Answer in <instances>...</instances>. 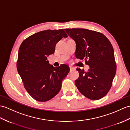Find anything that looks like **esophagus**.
I'll use <instances>...</instances> for the list:
<instances>
[{
    "label": "esophagus",
    "mask_w": 130,
    "mask_h": 130,
    "mask_svg": "<svg viewBox=\"0 0 130 130\" xmlns=\"http://www.w3.org/2000/svg\"><path fill=\"white\" fill-rule=\"evenodd\" d=\"M70 71H72V70H75V68H74V67H72V66H70Z\"/></svg>",
    "instance_id": "1"
}]
</instances>
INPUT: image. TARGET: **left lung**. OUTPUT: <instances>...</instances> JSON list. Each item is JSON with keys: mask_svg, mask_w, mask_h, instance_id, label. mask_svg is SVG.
I'll use <instances>...</instances> for the list:
<instances>
[{"mask_svg": "<svg viewBox=\"0 0 130 130\" xmlns=\"http://www.w3.org/2000/svg\"><path fill=\"white\" fill-rule=\"evenodd\" d=\"M76 43L75 55L84 59L90 69L77 68L79 77L75 81L79 91L89 99L97 100L109 91L115 76L116 65L113 47L102 33L85 29H66Z\"/></svg>", "mask_w": 130, "mask_h": 130, "instance_id": "8db88e82", "label": "left lung"}]
</instances>
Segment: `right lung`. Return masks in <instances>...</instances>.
Wrapping results in <instances>:
<instances>
[{
  "instance_id": "right-lung-1",
  "label": "right lung",
  "mask_w": 130,
  "mask_h": 130,
  "mask_svg": "<svg viewBox=\"0 0 130 130\" xmlns=\"http://www.w3.org/2000/svg\"><path fill=\"white\" fill-rule=\"evenodd\" d=\"M67 37L63 29L46 30L30 36L21 44L17 70L26 90L35 100H50L61 89L70 68L65 64L54 67L47 57L54 53L58 41Z\"/></svg>"
}]
</instances>
